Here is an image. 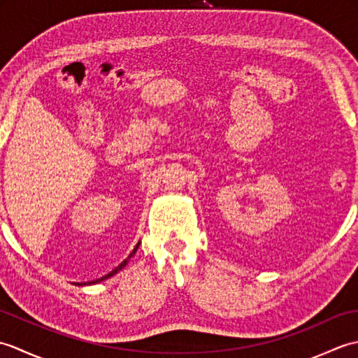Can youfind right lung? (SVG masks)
<instances>
[{
	"label": "right lung",
	"instance_id": "obj_1",
	"mask_svg": "<svg viewBox=\"0 0 358 358\" xmlns=\"http://www.w3.org/2000/svg\"><path fill=\"white\" fill-rule=\"evenodd\" d=\"M138 246H140V243H138V245H136V246H135V249L132 250V252H131V254H129V257L126 258V260H124L123 263H121V264H118L115 269H113L112 272H109V273H108V275H104V277H101V278H96V280H94V281H87V285H95V283H100V281H103V280H108V278H110L112 275H115V273H118V272H120L121 269H123V268H124V266L127 264V262H129V260H131V258H132V257L135 255V252H136V249H138ZM85 285H86V283H85Z\"/></svg>",
	"mask_w": 358,
	"mask_h": 358
}]
</instances>
